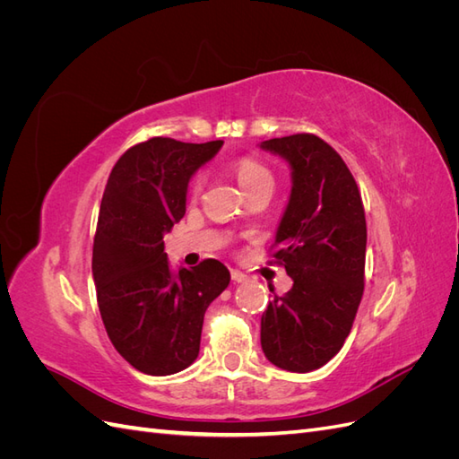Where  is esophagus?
<instances>
[{
  "instance_id": "esophagus-1",
  "label": "esophagus",
  "mask_w": 459,
  "mask_h": 459,
  "mask_svg": "<svg viewBox=\"0 0 459 459\" xmlns=\"http://www.w3.org/2000/svg\"><path fill=\"white\" fill-rule=\"evenodd\" d=\"M231 280H233L235 283H243V281H247V275L241 273L239 270H231Z\"/></svg>"
}]
</instances>
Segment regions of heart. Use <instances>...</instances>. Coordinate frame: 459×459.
I'll return each mask as SVG.
<instances>
[{"label":"heart","instance_id":"1","mask_svg":"<svg viewBox=\"0 0 459 459\" xmlns=\"http://www.w3.org/2000/svg\"><path fill=\"white\" fill-rule=\"evenodd\" d=\"M235 174H238L239 186L245 191H251L260 186H273V176L268 170V166L255 159H241L238 166H235ZM191 189L197 193L201 189V179H195Z\"/></svg>","mask_w":459,"mask_h":459}]
</instances>
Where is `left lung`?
Returning a JSON list of instances; mask_svg holds the SVG:
<instances>
[{"label": "left lung", "mask_w": 459, "mask_h": 459, "mask_svg": "<svg viewBox=\"0 0 459 459\" xmlns=\"http://www.w3.org/2000/svg\"><path fill=\"white\" fill-rule=\"evenodd\" d=\"M287 160L290 195L275 231V260L293 280L260 319V344L277 368L325 366L349 337L364 295L366 214L339 152L314 134L262 142Z\"/></svg>", "instance_id": "1"}]
</instances>
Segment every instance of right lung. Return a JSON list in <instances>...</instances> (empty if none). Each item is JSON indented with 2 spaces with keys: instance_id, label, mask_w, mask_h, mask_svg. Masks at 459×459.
<instances>
[{
  "instance_id": "obj_1",
  "label": "right lung",
  "mask_w": 459,
  "mask_h": 459,
  "mask_svg": "<svg viewBox=\"0 0 459 459\" xmlns=\"http://www.w3.org/2000/svg\"><path fill=\"white\" fill-rule=\"evenodd\" d=\"M221 145L151 137L108 176L91 258L97 304L118 354L147 375L195 362L204 312L230 285L220 260L174 270L164 253V235L186 214L189 179Z\"/></svg>"
}]
</instances>
